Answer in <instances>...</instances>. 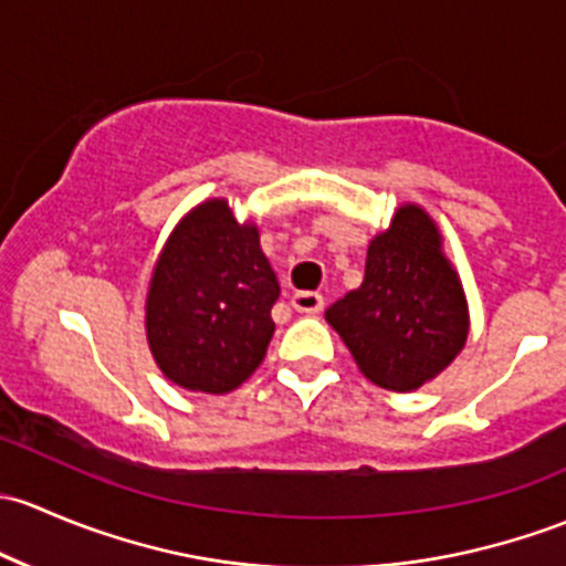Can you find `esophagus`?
I'll return each mask as SVG.
<instances>
[{
  "label": "esophagus",
  "mask_w": 566,
  "mask_h": 566,
  "mask_svg": "<svg viewBox=\"0 0 566 566\" xmlns=\"http://www.w3.org/2000/svg\"><path fill=\"white\" fill-rule=\"evenodd\" d=\"M291 307L300 313H307V316H316V313L324 311V296L316 294V291H296L291 296Z\"/></svg>",
  "instance_id": "esophagus-1"
}]
</instances>
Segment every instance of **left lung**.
Here are the masks:
<instances>
[{
  "mask_svg": "<svg viewBox=\"0 0 566 566\" xmlns=\"http://www.w3.org/2000/svg\"><path fill=\"white\" fill-rule=\"evenodd\" d=\"M354 363L376 387L413 392L463 352L469 302L436 220L403 203L368 244L365 281L326 307Z\"/></svg>",
  "mask_w": 566,
  "mask_h": 566,
  "instance_id": "obj_1",
  "label": "left lung"
}]
</instances>
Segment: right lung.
<instances>
[{
    "label": "right lung",
    "mask_w": 566,
    "mask_h": 566,
    "mask_svg": "<svg viewBox=\"0 0 566 566\" xmlns=\"http://www.w3.org/2000/svg\"><path fill=\"white\" fill-rule=\"evenodd\" d=\"M281 283L226 198L190 209L163 244L147 291V343L168 381L226 395L253 376L275 332Z\"/></svg>",
    "instance_id": "right-lung-1"
}]
</instances>
